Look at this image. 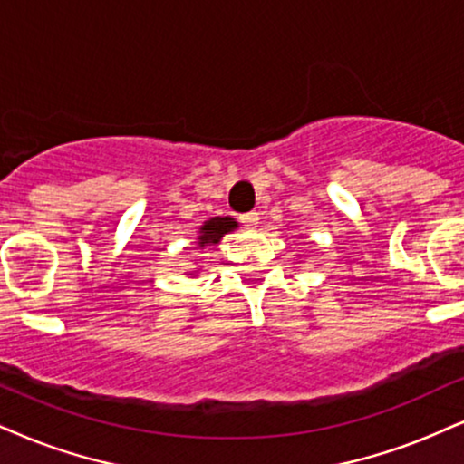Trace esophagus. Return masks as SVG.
Wrapping results in <instances>:
<instances>
[{"label":"esophagus","mask_w":464,"mask_h":464,"mask_svg":"<svg viewBox=\"0 0 464 464\" xmlns=\"http://www.w3.org/2000/svg\"><path fill=\"white\" fill-rule=\"evenodd\" d=\"M258 213H254V210H251V213H245V215H241V223L245 227H249V230H254L256 226H258Z\"/></svg>","instance_id":"1"}]
</instances>
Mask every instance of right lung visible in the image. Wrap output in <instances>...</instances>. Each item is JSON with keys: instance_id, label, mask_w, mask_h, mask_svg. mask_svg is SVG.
Segmentation results:
<instances>
[{"instance_id": "right-lung-1", "label": "right lung", "mask_w": 464, "mask_h": 464, "mask_svg": "<svg viewBox=\"0 0 464 464\" xmlns=\"http://www.w3.org/2000/svg\"><path fill=\"white\" fill-rule=\"evenodd\" d=\"M238 227V221L232 219L230 215L223 217H213V219L204 221L198 230V238H196V247L198 249H206L208 245H217L221 241L226 234L234 232ZM199 271V268H198ZM198 271H188L187 276H198Z\"/></svg>"}]
</instances>
